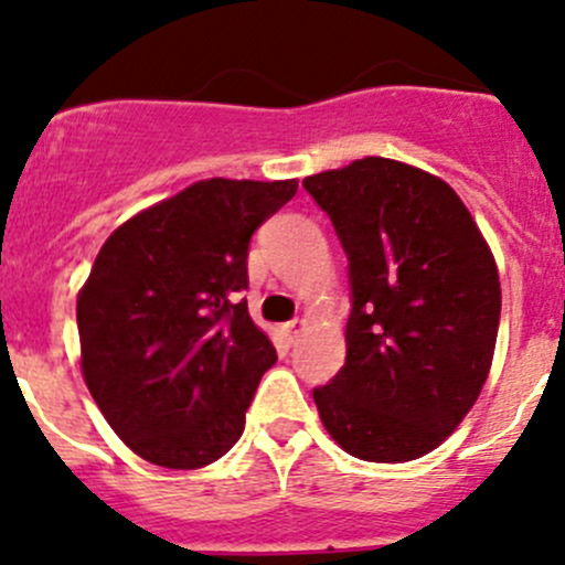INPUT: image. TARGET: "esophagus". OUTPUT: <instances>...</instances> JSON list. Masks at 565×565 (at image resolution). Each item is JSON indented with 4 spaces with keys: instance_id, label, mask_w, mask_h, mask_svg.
Instances as JSON below:
<instances>
[{
    "instance_id": "obj_1",
    "label": "esophagus",
    "mask_w": 565,
    "mask_h": 565,
    "mask_svg": "<svg viewBox=\"0 0 565 565\" xmlns=\"http://www.w3.org/2000/svg\"><path fill=\"white\" fill-rule=\"evenodd\" d=\"M284 330H287L289 341H298V335H300V333H303V330H306V319H300V317L289 319V322H287V324H284Z\"/></svg>"
}]
</instances>
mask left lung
Listing matches in <instances>:
<instances>
[{
    "label": "left lung",
    "mask_w": 565,
    "mask_h": 565,
    "mask_svg": "<svg viewBox=\"0 0 565 565\" xmlns=\"http://www.w3.org/2000/svg\"><path fill=\"white\" fill-rule=\"evenodd\" d=\"M350 262L347 361L315 388L328 435L366 461L435 451L487 383L500 324L494 256L448 182L363 158L303 180Z\"/></svg>",
    "instance_id": "1"
}]
</instances>
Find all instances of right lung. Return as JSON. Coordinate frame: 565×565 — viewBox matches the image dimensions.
<instances>
[{"label": "right lung", "mask_w": 565, "mask_h": 565, "mask_svg": "<svg viewBox=\"0 0 565 565\" xmlns=\"http://www.w3.org/2000/svg\"><path fill=\"white\" fill-rule=\"evenodd\" d=\"M298 180H202L141 210L78 292L84 383L130 451L196 470L243 435L276 347L248 317L250 235Z\"/></svg>", "instance_id": "obj_1"}]
</instances>
